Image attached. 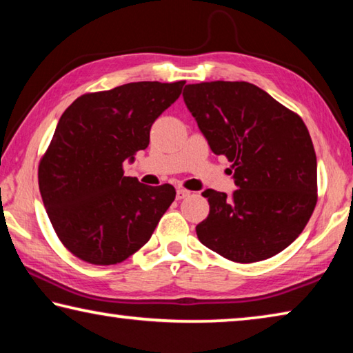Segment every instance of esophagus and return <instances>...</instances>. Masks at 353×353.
<instances>
[{
	"label": "esophagus",
	"instance_id": "34e87169",
	"mask_svg": "<svg viewBox=\"0 0 353 353\" xmlns=\"http://www.w3.org/2000/svg\"><path fill=\"white\" fill-rule=\"evenodd\" d=\"M190 194H191V191H190V190H185V188H177V191H176V198H177L179 201L188 198Z\"/></svg>",
	"mask_w": 353,
	"mask_h": 353
}]
</instances>
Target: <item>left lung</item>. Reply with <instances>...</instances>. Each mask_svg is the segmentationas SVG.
Instances as JSON below:
<instances>
[{"label": "left lung", "mask_w": 353, "mask_h": 353, "mask_svg": "<svg viewBox=\"0 0 353 353\" xmlns=\"http://www.w3.org/2000/svg\"><path fill=\"white\" fill-rule=\"evenodd\" d=\"M183 101L212 151L232 163V198L205 190L210 212L199 241L235 263L282 252L305 229L318 202V165L302 118L249 82L188 83ZM230 171V172H232Z\"/></svg>", "instance_id": "8db88e82"}]
</instances>
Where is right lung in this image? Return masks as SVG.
I'll return each mask as SVG.
<instances>
[{
	"label": "right lung",
	"mask_w": 353,
	"mask_h": 353,
	"mask_svg": "<svg viewBox=\"0 0 353 353\" xmlns=\"http://www.w3.org/2000/svg\"><path fill=\"white\" fill-rule=\"evenodd\" d=\"M185 81L130 82L85 93L62 113L39 163V188L52 229L90 265H117L149 241L176 198L170 183L124 176V160L146 149L149 130Z\"/></svg>",
	"instance_id": "add662e5"
}]
</instances>
